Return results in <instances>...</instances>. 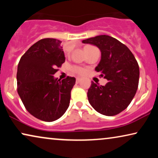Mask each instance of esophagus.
<instances>
[{"label":"esophagus","mask_w":158,"mask_h":158,"mask_svg":"<svg viewBox=\"0 0 158 158\" xmlns=\"http://www.w3.org/2000/svg\"><path fill=\"white\" fill-rule=\"evenodd\" d=\"M81 79L80 78V77H77V78H76V83H79L80 82H81Z\"/></svg>","instance_id":"esophagus-1"}]
</instances>
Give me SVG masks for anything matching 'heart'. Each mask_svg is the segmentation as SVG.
I'll use <instances>...</instances> for the list:
<instances>
[{
    "label": "heart",
    "mask_w": 158,
    "mask_h": 158,
    "mask_svg": "<svg viewBox=\"0 0 158 158\" xmlns=\"http://www.w3.org/2000/svg\"><path fill=\"white\" fill-rule=\"evenodd\" d=\"M71 71L74 73L75 74H77L78 75H83L85 73L86 70L85 68H82V67L77 66V65H73L71 67Z\"/></svg>",
    "instance_id": "heart-1"
}]
</instances>
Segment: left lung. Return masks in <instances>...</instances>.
I'll return each mask as SVG.
<instances>
[{
    "mask_svg": "<svg viewBox=\"0 0 158 158\" xmlns=\"http://www.w3.org/2000/svg\"><path fill=\"white\" fill-rule=\"evenodd\" d=\"M98 47L101 61L95 68L108 81L105 85L92 81L88 98L93 108L103 115L115 116L130 104L139 84V68L135 56L126 45L108 35L83 40Z\"/></svg>",
    "mask_w": 158,
    "mask_h": 158,
    "instance_id": "8db88e82",
    "label": "left lung"
}]
</instances>
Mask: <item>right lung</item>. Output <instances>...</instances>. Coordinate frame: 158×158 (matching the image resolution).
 I'll return each mask as SVG.
<instances>
[{"instance_id": "add662e5", "label": "right lung", "mask_w": 158, "mask_h": 158, "mask_svg": "<svg viewBox=\"0 0 158 158\" xmlns=\"http://www.w3.org/2000/svg\"><path fill=\"white\" fill-rule=\"evenodd\" d=\"M61 41L42 39L21 57L17 70V91L28 112L44 122H53L68 109L74 77L62 81L53 75L65 61Z\"/></svg>"}]
</instances>
